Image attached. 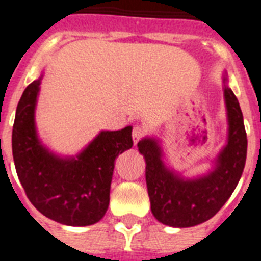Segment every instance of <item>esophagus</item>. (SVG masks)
Here are the masks:
<instances>
[{"label":"esophagus","instance_id":"esophagus-1","mask_svg":"<svg viewBox=\"0 0 261 261\" xmlns=\"http://www.w3.org/2000/svg\"><path fill=\"white\" fill-rule=\"evenodd\" d=\"M143 137H145V130H143L142 127H134V130H133V141H134V145H137Z\"/></svg>","mask_w":261,"mask_h":261}]
</instances>
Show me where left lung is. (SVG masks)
<instances>
[{"label": "left lung", "instance_id": "8db88e82", "mask_svg": "<svg viewBox=\"0 0 261 261\" xmlns=\"http://www.w3.org/2000/svg\"><path fill=\"white\" fill-rule=\"evenodd\" d=\"M226 81V77H225ZM229 138L219 153L213 172L203 177L186 180L167 169L163 153L154 139L138 142L146 161V184L151 213L157 221L173 227H190L214 217L239 184L247 160V133L239 100L225 87Z\"/></svg>", "mask_w": 261, "mask_h": 261}]
</instances>
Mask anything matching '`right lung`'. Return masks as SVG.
<instances>
[{"label":"right lung","instance_id":"add662e5","mask_svg":"<svg viewBox=\"0 0 261 261\" xmlns=\"http://www.w3.org/2000/svg\"><path fill=\"white\" fill-rule=\"evenodd\" d=\"M40 79L25 88L12 133L16 172L30 202L47 218L69 226H88L110 204L115 159L133 146L131 130L101 131L75 159H59L42 146L35 128Z\"/></svg>","mask_w":261,"mask_h":261}]
</instances>
